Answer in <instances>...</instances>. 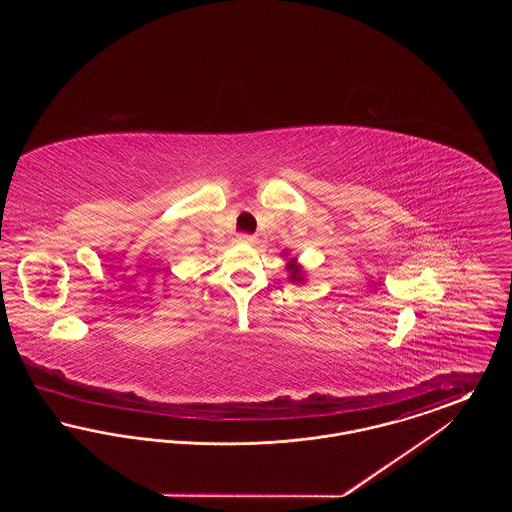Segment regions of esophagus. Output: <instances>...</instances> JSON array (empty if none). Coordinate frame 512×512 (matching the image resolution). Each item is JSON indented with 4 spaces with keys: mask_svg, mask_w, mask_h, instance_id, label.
I'll list each match as a JSON object with an SVG mask.
<instances>
[{
    "mask_svg": "<svg viewBox=\"0 0 512 512\" xmlns=\"http://www.w3.org/2000/svg\"><path fill=\"white\" fill-rule=\"evenodd\" d=\"M238 240H240V242H242V244H255V240H257V238H255V236H251V234H240V238H238Z\"/></svg>",
    "mask_w": 512,
    "mask_h": 512,
    "instance_id": "esophagus-1",
    "label": "esophagus"
}]
</instances>
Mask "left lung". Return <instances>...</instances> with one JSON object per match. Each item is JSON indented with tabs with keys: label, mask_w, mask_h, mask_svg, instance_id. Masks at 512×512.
Returning a JSON list of instances; mask_svg holds the SVG:
<instances>
[{
	"label": "left lung",
	"mask_w": 512,
	"mask_h": 512,
	"mask_svg": "<svg viewBox=\"0 0 512 512\" xmlns=\"http://www.w3.org/2000/svg\"><path fill=\"white\" fill-rule=\"evenodd\" d=\"M284 257H288V263H286V270H288V280L290 282H297V284H303L307 278H305V270L297 263V257H290L288 251H282Z\"/></svg>",
	"instance_id": "obj_1"
}]
</instances>
